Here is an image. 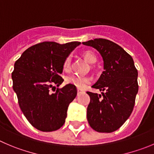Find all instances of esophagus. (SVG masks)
<instances>
[{
    "label": "esophagus",
    "instance_id": "obj_1",
    "mask_svg": "<svg viewBox=\"0 0 154 154\" xmlns=\"http://www.w3.org/2000/svg\"><path fill=\"white\" fill-rule=\"evenodd\" d=\"M77 91H78V94H79V93H82V92H83V91H84L82 90V89L78 88V89H77Z\"/></svg>",
    "mask_w": 154,
    "mask_h": 154
}]
</instances>
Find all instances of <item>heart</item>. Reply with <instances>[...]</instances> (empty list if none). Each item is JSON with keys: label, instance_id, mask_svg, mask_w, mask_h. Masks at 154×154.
I'll use <instances>...</instances> for the list:
<instances>
[{"label": "heart", "instance_id": "heart-1", "mask_svg": "<svg viewBox=\"0 0 154 154\" xmlns=\"http://www.w3.org/2000/svg\"><path fill=\"white\" fill-rule=\"evenodd\" d=\"M82 56L89 63L94 64L97 62V57L94 53L91 51H85L82 54ZM71 63V58L70 57H67L63 62V68L64 70L67 71L70 67ZM66 82L67 84L72 85L79 89H83L91 82V80L88 76L82 75H70L66 78Z\"/></svg>", "mask_w": 154, "mask_h": 154}]
</instances>
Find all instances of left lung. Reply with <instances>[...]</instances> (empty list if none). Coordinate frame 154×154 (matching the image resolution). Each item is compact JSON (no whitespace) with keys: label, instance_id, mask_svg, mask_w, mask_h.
<instances>
[{"label":"left lung","instance_id":"1","mask_svg":"<svg viewBox=\"0 0 154 154\" xmlns=\"http://www.w3.org/2000/svg\"><path fill=\"white\" fill-rule=\"evenodd\" d=\"M83 45L99 51L104 68L92 85L93 88L102 91V95L87 91L91 98L87 108L88 121L98 132H112L122 126L132 112L138 91L137 70L132 57L111 41L95 38Z\"/></svg>","mask_w":154,"mask_h":154}]
</instances>
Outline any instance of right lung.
Instances as JSON below:
<instances>
[{
    "mask_svg": "<svg viewBox=\"0 0 154 154\" xmlns=\"http://www.w3.org/2000/svg\"><path fill=\"white\" fill-rule=\"evenodd\" d=\"M80 44L41 42L26 50L14 64L13 88L20 107L29 123L40 131H56L65 122L77 90L69 84L57 90L54 85L62 84L64 60Z\"/></svg>",
    "mask_w": 154,
    "mask_h": 154,
    "instance_id": "right-lung-1",
    "label": "right lung"
}]
</instances>
